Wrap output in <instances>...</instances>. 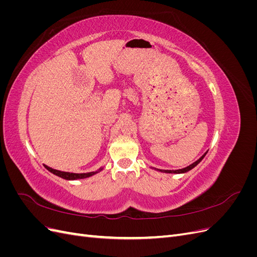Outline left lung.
Returning a JSON list of instances; mask_svg holds the SVG:
<instances>
[{
    "label": "left lung",
    "instance_id": "left-lung-1",
    "mask_svg": "<svg viewBox=\"0 0 257 257\" xmlns=\"http://www.w3.org/2000/svg\"><path fill=\"white\" fill-rule=\"evenodd\" d=\"M206 154H207V152H206V153L203 155V157H201L199 160H197L196 162H194L193 164H191V165H190V166H188V167L182 168V169H178V170H163V173H170V174H183V173L189 172V170H191L192 168L195 167V166L198 164V163L205 158V155H206ZM160 170H161V169H160ZM161 172H162V170H161Z\"/></svg>",
    "mask_w": 257,
    "mask_h": 257
}]
</instances>
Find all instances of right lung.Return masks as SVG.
<instances>
[{
  "mask_svg": "<svg viewBox=\"0 0 257 257\" xmlns=\"http://www.w3.org/2000/svg\"><path fill=\"white\" fill-rule=\"evenodd\" d=\"M47 168L50 173L54 174L58 177H61L63 179H66V180H75V179H83V178H88L90 176H93L94 174H96L97 172H92V173H87V174H73V173H65V172H60V170L57 169H52L48 166H45Z\"/></svg>",
  "mask_w": 257,
  "mask_h": 257,
  "instance_id": "right-lung-1",
  "label": "right lung"
}]
</instances>
